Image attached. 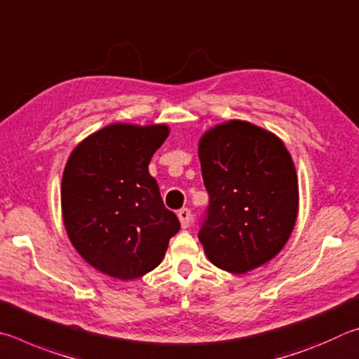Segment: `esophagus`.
I'll return each instance as SVG.
<instances>
[{"mask_svg":"<svg viewBox=\"0 0 359 359\" xmlns=\"http://www.w3.org/2000/svg\"><path fill=\"white\" fill-rule=\"evenodd\" d=\"M178 217H180V222H181V227L183 229H187L191 225V221H192V215L191 211L187 208H183L178 211Z\"/></svg>","mask_w":359,"mask_h":359,"instance_id":"34e87169","label":"esophagus"}]
</instances>
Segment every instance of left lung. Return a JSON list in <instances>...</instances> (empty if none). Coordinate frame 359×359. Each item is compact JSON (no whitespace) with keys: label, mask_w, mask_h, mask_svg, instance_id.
<instances>
[{"label":"left lung","mask_w":359,"mask_h":359,"mask_svg":"<svg viewBox=\"0 0 359 359\" xmlns=\"http://www.w3.org/2000/svg\"><path fill=\"white\" fill-rule=\"evenodd\" d=\"M210 196L198 231L217 268L244 274L280 252L298 215V178L279 137L248 121L219 124L198 143Z\"/></svg>","instance_id":"8db88e82"}]
</instances>
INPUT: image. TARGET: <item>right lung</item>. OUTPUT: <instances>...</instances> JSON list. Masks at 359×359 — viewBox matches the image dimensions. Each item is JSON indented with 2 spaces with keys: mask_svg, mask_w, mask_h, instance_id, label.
<instances>
[{
  "mask_svg": "<svg viewBox=\"0 0 359 359\" xmlns=\"http://www.w3.org/2000/svg\"><path fill=\"white\" fill-rule=\"evenodd\" d=\"M167 137L165 124H110L86 137L65 167L61 210L69 240L91 266L115 279L154 269L180 230L148 172Z\"/></svg>",
  "mask_w": 359,
  "mask_h": 359,
  "instance_id": "obj_1",
  "label": "right lung"
}]
</instances>
